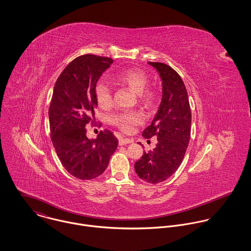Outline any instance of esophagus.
I'll list each match as a JSON object with an SVG mask.
<instances>
[{
    "instance_id": "34e87169",
    "label": "esophagus",
    "mask_w": 251,
    "mask_h": 251,
    "mask_svg": "<svg viewBox=\"0 0 251 251\" xmlns=\"http://www.w3.org/2000/svg\"><path fill=\"white\" fill-rule=\"evenodd\" d=\"M132 140L131 139H127V138H125V139H120L119 141V145L120 146H123V145H126V144L131 143Z\"/></svg>"
}]
</instances>
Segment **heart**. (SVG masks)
Wrapping results in <instances>:
<instances>
[{"instance_id": "1", "label": "heart", "mask_w": 251, "mask_h": 251, "mask_svg": "<svg viewBox=\"0 0 251 251\" xmlns=\"http://www.w3.org/2000/svg\"><path fill=\"white\" fill-rule=\"evenodd\" d=\"M114 81L138 95L139 100L145 107L151 108L154 105L156 101V94L153 90L147 89V86L149 85V76L146 72L138 69L126 70L116 74ZM95 97L100 107L106 109L111 106L112 91L106 83L99 82L96 85ZM112 122L122 131L129 133L135 126L142 124L143 118L139 113L128 112L115 116Z\"/></svg>"}]
</instances>
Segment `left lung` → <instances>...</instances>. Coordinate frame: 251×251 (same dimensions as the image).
<instances>
[{
	"instance_id": "left-lung-1",
	"label": "left lung",
	"mask_w": 251,
	"mask_h": 251,
	"mask_svg": "<svg viewBox=\"0 0 251 251\" xmlns=\"http://www.w3.org/2000/svg\"><path fill=\"white\" fill-rule=\"evenodd\" d=\"M162 81V99L151 126L144 129L145 138H157L152 151H144L134 164L138 177L158 183L179 168L190 139L191 112L185 86L178 72L162 63L149 62Z\"/></svg>"
}]
</instances>
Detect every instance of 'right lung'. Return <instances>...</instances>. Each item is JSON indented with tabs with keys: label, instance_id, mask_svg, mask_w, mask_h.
Returning a JSON list of instances; mask_svg holds the SVG:
<instances>
[{
	"label": "right lung",
	"instance_id": "add662e5",
	"mask_svg": "<svg viewBox=\"0 0 251 251\" xmlns=\"http://www.w3.org/2000/svg\"><path fill=\"white\" fill-rule=\"evenodd\" d=\"M113 60L96 55L74 59L57 79L49 107L51 138L67 171L80 179H92L107 168L118 140L104 129L96 139L86 135L98 106L95 88Z\"/></svg>",
	"mask_w": 251,
	"mask_h": 251
}]
</instances>
